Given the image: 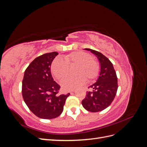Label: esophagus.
<instances>
[{"label": "esophagus", "instance_id": "1", "mask_svg": "<svg viewBox=\"0 0 147 147\" xmlns=\"http://www.w3.org/2000/svg\"><path fill=\"white\" fill-rule=\"evenodd\" d=\"M74 92H75V91H72V92H70V93H74Z\"/></svg>", "mask_w": 147, "mask_h": 147}]
</instances>
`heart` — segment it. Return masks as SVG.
<instances>
[{
  "label": "heart",
  "mask_w": 147,
  "mask_h": 147,
  "mask_svg": "<svg viewBox=\"0 0 147 147\" xmlns=\"http://www.w3.org/2000/svg\"><path fill=\"white\" fill-rule=\"evenodd\" d=\"M75 65L74 73L75 75L64 78L61 85L65 91L74 90L81 86L86 82H90L96 79L100 72L98 62L92 58L90 54L81 51H74L65 55L63 59L56 57L51 65L52 74L57 80H61L67 74L69 66Z\"/></svg>",
  "instance_id": "obj_1"
}]
</instances>
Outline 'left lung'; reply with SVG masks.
Wrapping results in <instances>:
<instances>
[{"mask_svg": "<svg viewBox=\"0 0 147 147\" xmlns=\"http://www.w3.org/2000/svg\"><path fill=\"white\" fill-rule=\"evenodd\" d=\"M98 58L100 65V72L97 82L88 88L86 96L82 101L83 107L91 112H98L107 108L112 104L118 90V79L116 72L111 61L101 53L90 48Z\"/></svg>", "mask_w": 147, "mask_h": 147, "instance_id": "left-lung-1", "label": "left lung"}]
</instances>
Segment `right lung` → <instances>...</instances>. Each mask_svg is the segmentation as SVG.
Masks as SVG:
<instances>
[{"mask_svg":"<svg viewBox=\"0 0 147 147\" xmlns=\"http://www.w3.org/2000/svg\"><path fill=\"white\" fill-rule=\"evenodd\" d=\"M57 52L36 57L26 69L22 82V95L35 115L42 119L55 118L62 113L69 95H58L61 86L53 80L51 65Z\"/></svg>","mask_w":147,"mask_h":147,"instance_id":"1","label":"right lung"}]
</instances>
